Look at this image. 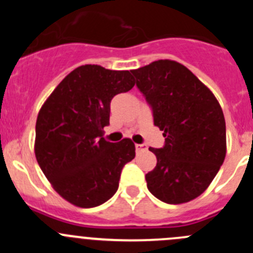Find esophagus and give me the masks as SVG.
<instances>
[{
  "mask_svg": "<svg viewBox=\"0 0 253 253\" xmlns=\"http://www.w3.org/2000/svg\"><path fill=\"white\" fill-rule=\"evenodd\" d=\"M135 151L137 152L147 151V146L146 144H135Z\"/></svg>",
  "mask_w": 253,
  "mask_h": 253,
  "instance_id": "esophagus-1",
  "label": "esophagus"
}]
</instances>
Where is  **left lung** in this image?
Here are the masks:
<instances>
[{
	"instance_id": "left-lung-1",
	"label": "left lung",
	"mask_w": 253,
	"mask_h": 253,
	"mask_svg": "<svg viewBox=\"0 0 253 253\" xmlns=\"http://www.w3.org/2000/svg\"><path fill=\"white\" fill-rule=\"evenodd\" d=\"M130 72L165 137L162 148H149L157 165L146 175L147 187L167 204L190 202L204 193L224 162L222 107L213 92L175 60H156Z\"/></svg>"
}]
</instances>
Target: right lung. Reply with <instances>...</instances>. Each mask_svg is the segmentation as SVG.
<instances>
[{
	"mask_svg": "<svg viewBox=\"0 0 253 253\" xmlns=\"http://www.w3.org/2000/svg\"><path fill=\"white\" fill-rule=\"evenodd\" d=\"M134 84L129 71L86 64L66 76L40 109L35 157L53 189L71 204L93 208L107 202L125 163L135 157L129 138L111 143L102 137L113 97Z\"/></svg>",
	"mask_w": 253,
	"mask_h": 253,
	"instance_id": "1",
	"label": "right lung"
}]
</instances>
